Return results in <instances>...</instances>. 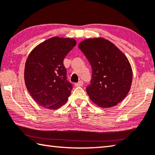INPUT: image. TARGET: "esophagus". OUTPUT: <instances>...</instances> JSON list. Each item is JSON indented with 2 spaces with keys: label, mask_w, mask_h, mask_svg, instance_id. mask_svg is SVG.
Listing matches in <instances>:
<instances>
[{
  "label": "esophagus",
  "mask_w": 155,
  "mask_h": 155,
  "mask_svg": "<svg viewBox=\"0 0 155 155\" xmlns=\"http://www.w3.org/2000/svg\"><path fill=\"white\" fill-rule=\"evenodd\" d=\"M83 81H78V83L74 84V85L76 87H81V86H83Z\"/></svg>",
  "instance_id": "esophagus-1"
}]
</instances>
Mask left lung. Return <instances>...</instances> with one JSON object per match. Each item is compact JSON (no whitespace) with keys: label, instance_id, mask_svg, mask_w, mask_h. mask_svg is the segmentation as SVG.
<instances>
[{"label":"left lung","instance_id":"8db88e82","mask_svg":"<svg viewBox=\"0 0 155 155\" xmlns=\"http://www.w3.org/2000/svg\"><path fill=\"white\" fill-rule=\"evenodd\" d=\"M78 48L92 68L91 83L86 89L90 100L103 108L117 105L127 95L132 83L133 73L127 58L102 37L87 38Z\"/></svg>","mask_w":155,"mask_h":155}]
</instances>
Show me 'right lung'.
<instances>
[{
  "mask_svg": "<svg viewBox=\"0 0 155 155\" xmlns=\"http://www.w3.org/2000/svg\"><path fill=\"white\" fill-rule=\"evenodd\" d=\"M76 44L74 38L54 36L30 53L25 64L24 81L31 97L39 106L56 110L68 100L72 85L66 80L63 61Z\"/></svg>",
  "mask_w": 155,
  "mask_h": 155,
  "instance_id": "obj_1",
  "label": "right lung"
}]
</instances>
